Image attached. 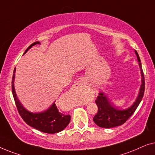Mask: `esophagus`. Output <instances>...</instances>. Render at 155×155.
<instances>
[{"instance_id": "1", "label": "esophagus", "mask_w": 155, "mask_h": 155, "mask_svg": "<svg viewBox=\"0 0 155 155\" xmlns=\"http://www.w3.org/2000/svg\"><path fill=\"white\" fill-rule=\"evenodd\" d=\"M78 85H81L82 84H84V80H81V81H78Z\"/></svg>"}]
</instances>
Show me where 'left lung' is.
Segmentation results:
<instances>
[{"label":"left lung","instance_id":"left-lung-1","mask_svg":"<svg viewBox=\"0 0 155 155\" xmlns=\"http://www.w3.org/2000/svg\"><path fill=\"white\" fill-rule=\"evenodd\" d=\"M135 53L138 60L141 75V84L136 99L128 108L121 110L115 107L103 92H100L95 100L98 110L97 114L93 117V121L100 127L110 128L122 125L134 114L143 98L145 91V78L140 59L136 51H135Z\"/></svg>","mask_w":155,"mask_h":155}]
</instances>
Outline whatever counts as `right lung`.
Instances as JSON below:
<instances>
[{"mask_svg": "<svg viewBox=\"0 0 155 155\" xmlns=\"http://www.w3.org/2000/svg\"><path fill=\"white\" fill-rule=\"evenodd\" d=\"M36 44H41L39 41H36L29 45L26 50L25 53H27L29 49H31L34 45ZM16 68H15L13 71L12 79V92L14 97L15 104H16L17 110L19 114L24 121L28 125L31 126L36 130L46 134H56L64 130L68 125L71 120V117L69 114L65 115L58 111L57 106L53 102V103L49 107L47 110L42 112H31L27 110L19 101L17 96L15 88V78Z\"/></svg>", "mask_w": 155, "mask_h": 155, "instance_id": "right-lung-1", "label": "right lung"}]
</instances>
